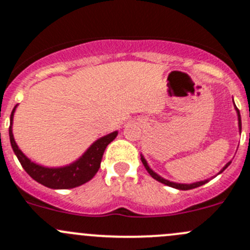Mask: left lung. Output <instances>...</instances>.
<instances>
[{"instance_id":"left-lung-1","label":"left lung","mask_w":250,"mask_h":250,"mask_svg":"<svg viewBox=\"0 0 250 250\" xmlns=\"http://www.w3.org/2000/svg\"><path fill=\"white\" fill-rule=\"evenodd\" d=\"M233 104H234V103H233ZM234 109H236L237 116H238V129H239V133H241V132H242L241 115H239V110L237 109L236 105H234ZM140 156H141V162H143L144 167L146 168V170H147V173L150 174V175L152 176V178L155 179V180L160 181V183L165 184V185H167V186H170V188H178V190H191V188H198V186H202V185H204V184L208 183V181H209V179H207V180H202V181H196V183H192V184H180V183H174V181H169V180H167V179L162 178V176H161V175H158V174L156 173V172H153V170L151 169V168H150V166L147 165V162H146L145 158H144V156H143V155H140ZM230 163H231V162H228V163H226L225 167H224L223 169H221L220 172H219L218 174L223 173L224 170H225L226 168H228L229 166H230ZM218 174H216V175H218Z\"/></svg>"}]
</instances>
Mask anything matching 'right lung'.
I'll return each mask as SVG.
<instances>
[{
	"label": "right lung",
	"mask_w": 250,
	"mask_h": 250,
	"mask_svg": "<svg viewBox=\"0 0 250 250\" xmlns=\"http://www.w3.org/2000/svg\"><path fill=\"white\" fill-rule=\"evenodd\" d=\"M17 106L18 105L14 106L11 113V125H9V140H11L12 148L25 172L37 183L49 188H54V190L74 188L89 181L99 170L106 146L118 134L117 130H115V132L95 140L80 158H77L75 162L70 163V165L64 166V167H44V166L37 165V163L32 162L30 158H27L22 153V151L18 147L16 140H14L13 117Z\"/></svg>",
	"instance_id": "1"
}]
</instances>
